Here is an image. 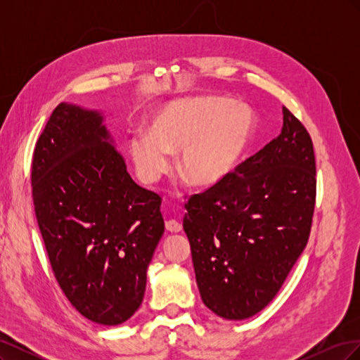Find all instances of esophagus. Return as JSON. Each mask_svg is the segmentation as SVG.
<instances>
[{"instance_id": "34e87169", "label": "esophagus", "mask_w": 360, "mask_h": 360, "mask_svg": "<svg viewBox=\"0 0 360 360\" xmlns=\"http://www.w3.org/2000/svg\"><path fill=\"white\" fill-rule=\"evenodd\" d=\"M165 226H167V230L168 231H171V233H180L181 231V224L179 222V221H176V219H171V221H167V224H165Z\"/></svg>"}]
</instances>
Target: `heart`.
<instances>
[{"mask_svg":"<svg viewBox=\"0 0 360 360\" xmlns=\"http://www.w3.org/2000/svg\"><path fill=\"white\" fill-rule=\"evenodd\" d=\"M255 118L245 105L228 99L180 101L155 117L150 132L135 134L129 155L138 177L156 183L169 168L168 153H177V169L195 186L210 188L230 176L254 132Z\"/></svg>","mask_w":360,"mask_h":360,"instance_id":"1","label":"heart"}]
</instances>
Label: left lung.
Wrapping results in <instances>:
<instances>
[{"label":"left lung","instance_id":"1","mask_svg":"<svg viewBox=\"0 0 360 360\" xmlns=\"http://www.w3.org/2000/svg\"><path fill=\"white\" fill-rule=\"evenodd\" d=\"M315 195L312 139L284 108L278 138L184 202L183 228L207 308L245 320L267 307L308 243Z\"/></svg>","mask_w":360,"mask_h":360}]
</instances>
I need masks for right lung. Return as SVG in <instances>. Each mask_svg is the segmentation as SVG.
Listing matches in <instances>:
<instances>
[{"label":"right lung","instance_id":"obj_1","mask_svg":"<svg viewBox=\"0 0 360 360\" xmlns=\"http://www.w3.org/2000/svg\"><path fill=\"white\" fill-rule=\"evenodd\" d=\"M102 115L60 103L39 136L32 202L58 284L85 319L124 323L165 230L162 198L129 176Z\"/></svg>","mask_w":360,"mask_h":360}]
</instances>
